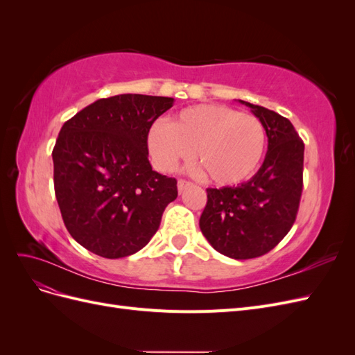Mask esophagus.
Wrapping results in <instances>:
<instances>
[{
  "mask_svg": "<svg viewBox=\"0 0 355 355\" xmlns=\"http://www.w3.org/2000/svg\"><path fill=\"white\" fill-rule=\"evenodd\" d=\"M191 185V182H188V180H184V179H179L178 180V191L179 192H182L184 191L187 187H189Z\"/></svg>",
  "mask_w": 355,
  "mask_h": 355,
  "instance_id": "esophagus-1",
  "label": "esophagus"
}]
</instances>
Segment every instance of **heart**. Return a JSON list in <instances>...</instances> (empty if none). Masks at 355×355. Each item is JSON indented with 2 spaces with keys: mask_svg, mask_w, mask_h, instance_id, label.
<instances>
[{
  "mask_svg": "<svg viewBox=\"0 0 355 355\" xmlns=\"http://www.w3.org/2000/svg\"><path fill=\"white\" fill-rule=\"evenodd\" d=\"M266 146L262 121L223 105H196L171 123L157 120L148 148L158 168L173 171L194 158L216 185H237L259 167Z\"/></svg>",
  "mask_w": 355,
  "mask_h": 355,
  "instance_id": "b5f03b06",
  "label": "heart"
}]
</instances>
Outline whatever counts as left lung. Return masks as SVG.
<instances>
[{
    "mask_svg": "<svg viewBox=\"0 0 355 355\" xmlns=\"http://www.w3.org/2000/svg\"><path fill=\"white\" fill-rule=\"evenodd\" d=\"M262 121L268 151L257 173L237 187L207 188L200 228L214 250L232 259L259 257L293 227L304 187L302 139L287 118L244 101Z\"/></svg>",
    "mask_w": 355,
    "mask_h": 355,
    "instance_id": "8db88e82",
    "label": "left lung"
}]
</instances>
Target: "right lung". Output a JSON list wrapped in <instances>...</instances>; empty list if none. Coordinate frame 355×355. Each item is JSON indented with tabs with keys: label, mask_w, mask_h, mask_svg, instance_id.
Here are the masks:
<instances>
[{
	"label": "right lung",
	"mask_w": 355,
	"mask_h": 355,
	"mask_svg": "<svg viewBox=\"0 0 355 355\" xmlns=\"http://www.w3.org/2000/svg\"><path fill=\"white\" fill-rule=\"evenodd\" d=\"M173 102L118 94L62 125L51 154L56 198L72 239L92 253L118 259L144 249L176 200V179L148 159L149 128Z\"/></svg>",
	"instance_id": "1"
}]
</instances>
